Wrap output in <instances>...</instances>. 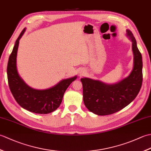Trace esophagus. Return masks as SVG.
Instances as JSON below:
<instances>
[{
	"mask_svg": "<svg viewBox=\"0 0 151 151\" xmlns=\"http://www.w3.org/2000/svg\"><path fill=\"white\" fill-rule=\"evenodd\" d=\"M82 73H82V72H81V73H80V75H82Z\"/></svg>",
	"mask_w": 151,
	"mask_h": 151,
	"instance_id": "obj_1",
	"label": "esophagus"
}]
</instances>
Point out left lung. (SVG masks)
Wrapping results in <instances>:
<instances>
[{
  "label": "left lung",
  "instance_id": "1",
  "mask_svg": "<svg viewBox=\"0 0 151 151\" xmlns=\"http://www.w3.org/2000/svg\"><path fill=\"white\" fill-rule=\"evenodd\" d=\"M127 36L132 41L134 57L133 68L129 75L114 84L86 77L81 79L84 105L96 115H110L122 110L135 99L142 87V54L132 32L127 29Z\"/></svg>",
  "mask_w": 151,
  "mask_h": 151
}]
</instances>
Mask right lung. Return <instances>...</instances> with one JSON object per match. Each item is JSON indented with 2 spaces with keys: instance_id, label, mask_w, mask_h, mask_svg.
Instances as JSON below:
<instances>
[{
  "instance_id": "add662e5",
  "label": "right lung",
  "mask_w": 151,
  "mask_h": 151,
  "mask_svg": "<svg viewBox=\"0 0 151 151\" xmlns=\"http://www.w3.org/2000/svg\"><path fill=\"white\" fill-rule=\"evenodd\" d=\"M27 28H24L16 40L9 56L7 75L9 89L15 101L21 106L29 111L40 114H47L55 111L62 102L63 95L77 76L63 79L49 88L37 89L26 84L19 75L17 67V55L19 40Z\"/></svg>"
}]
</instances>
